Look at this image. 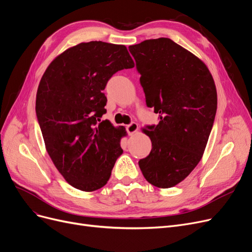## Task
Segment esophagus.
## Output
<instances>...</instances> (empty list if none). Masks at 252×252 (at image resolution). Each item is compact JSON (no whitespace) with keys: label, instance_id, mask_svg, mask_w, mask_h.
I'll return each mask as SVG.
<instances>
[{"label":"esophagus","instance_id":"obj_1","mask_svg":"<svg viewBox=\"0 0 252 252\" xmlns=\"http://www.w3.org/2000/svg\"><path fill=\"white\" fill-rule=\"evenodd\" d=\"M138 128H139L138 125L136 123H132V124H129V125L126 126V132H127L128 135H133L137 132Z\"/></svg>","mask_w":252,"mask_h":252}]
</instances>
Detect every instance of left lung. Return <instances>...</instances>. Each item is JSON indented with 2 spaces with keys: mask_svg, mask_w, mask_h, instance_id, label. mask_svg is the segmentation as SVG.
I'll list each match as a JSON object with an SVG mask.
<instances>
[{
  "mask_svg": "<svg viewBox=\"0 0 252 252\" xmlns=\"http://www.w3.org/2000/svg\"><path fill=\"white\" fill-rule=\"evenodd\" d=\"M128 50L141 75L146 105L159 120L143 128L152 148L139 167L150 184L173 188L203 157L217 109L215 83L199 58L169 38L145 40Z\"/></svg>",
  "mask_w": 252,
  "mask_h": 252,
  "instance_id": "left-lung-1",
  "label": "left lung"
}]
</instances>
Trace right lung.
<instances>
[{
    "label": "right lung",
    "mask_w": 252,
    "mask_h": 252,
    "mask_svg": "<svg viewBox=\"0 0 252 252\" xmlns=\"http://www.w3.org/2000/svg\"><path fill=\"white\" fill-rule=\"evenodd\" d=\"M134 65L125 45L91 41L63 51L42 76L38 123L54 166L75 189L103 188L124 151L126 129L101 122L107 103L103 91L113 74Z\"/></svg>",
    "instance_id": "obj_1"
}]
</instances>
